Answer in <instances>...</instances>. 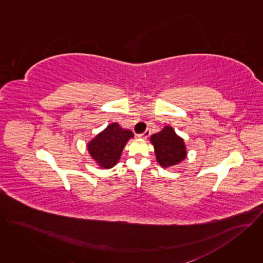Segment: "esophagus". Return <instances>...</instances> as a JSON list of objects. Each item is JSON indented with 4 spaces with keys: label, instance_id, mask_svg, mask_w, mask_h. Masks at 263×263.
I'll return each mask as SVG.
<instances>
[{
    "label": "esophagus",
    "instance_id": "esophagus-1",
    "mask_svg": "<svg viewBox=\"0 0 263 263\" xmlns=\"http://www.w3.org/2000/svg\"><path fill=\"white\" fill-rule=\"evenodd\" d=\"M149 134H151V131H149V129H146L142 134L139 135V137H140V138H143V139H146V138L149 136Z\"/></svg>",
    "mask_w": 263,
    "mask_h": 263
}]
</instances>
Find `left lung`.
I'll list each match as a JSON object with an SVG mask.
<instances>
[{
    "label": "left lung",
    "instance_id": "8db88e82",
    "mask_svg": "<svg viewBox=\"0 0 263 263\" xmlns=\"http://www.w3.org/2000/svg\"><path fill=\"white\" fill-rule=\"evenodd\" d=\"M149 141L154 145L158 163L164 168L182 162L187 156L183 138L177 135L171 126H165L160 132L152 135Z\"/></svg>",
    "mask_w": 263,
    "mask_h": 263
}]
</instances>
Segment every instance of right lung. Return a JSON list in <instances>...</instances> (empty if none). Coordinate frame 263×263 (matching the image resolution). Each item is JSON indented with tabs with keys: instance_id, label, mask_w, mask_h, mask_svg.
I'll return each mask as SVG.
<instances>
[{
	"instance_id": "add662e5",
	"label": "right lung",
	"mask_w": 263,
	"mask_h": 263,
	"mask_svg": "<svg viewBox=\"0 0 263 263\" xmlns=\"http://www.w3.org/2000/svg\"><path fill=\"white\" fill-rule=\"evenodd\" d=\"M133 137L132 131L123 129L118 123H114L108 125L87 143V149L101 168H111L119 162L125 145Z\"/></svg>"
}]
</instances>
